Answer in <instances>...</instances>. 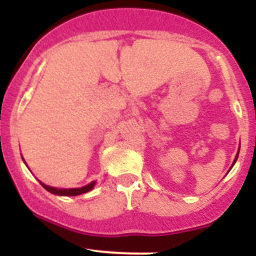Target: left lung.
Listing matches in <instances>:
<instances>
[{
  "mask_svg": "<svg viewBox=\"0 0 256 256\" xmlns=\"http://www.w3.org/2000/svg\"><path fill=\"white\" fill-rule=\"evenodd\" d=\"M238 151H240V148H238ZM237 158H238V154H237V156H236V159H234V160H237Z\"/></svg>",
  "mask_w": 256,
  "mask_h": 256,
  "instance_id": "obj_1",
  "label": "left lung"
}]
</instances>
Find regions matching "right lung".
<instances>
[{"label": "right lung", "mask_w": 256, "mask_h": 256, "mask_svg": "<svg viewBox=\"0 0 256 256\" xmlns=\"http://www.w3.org/2000/svg\"><path fill=\"white\" fill-rule=\"evenodd\" d=\"M42 184L44 188H46L47 191L51 192V194H55V195H62V196H76V195H80V194H86V192L91 191L94 186V182H91L90 184L84 187H80V188H55V187H50L46 186L44 183L40 182Z\"/></svg>", "instance_id": "add662e5"}]
</instances>
